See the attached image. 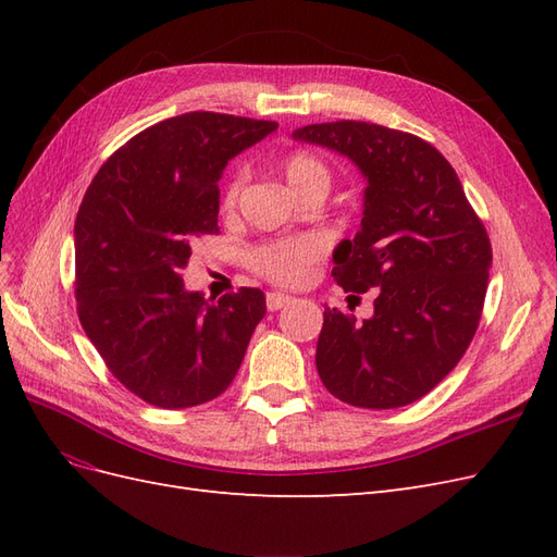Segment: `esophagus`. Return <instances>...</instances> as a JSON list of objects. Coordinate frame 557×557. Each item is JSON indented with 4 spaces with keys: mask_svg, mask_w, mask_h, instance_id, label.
I'll return each instance as SVG.
<instances>
[{
    "mask_svg": "<svg viewBox=\"0 0 557 557\" xmlns=\"http://www.w3.org/2000/svg\"><path fill=\"white\" fill-rule=\"evenodd\" d=\"M293 301L290 295H283V293H267V309L269 311H278L283 307H288Z\"/></svg>",
    "mask_w": 557,
    "mask_h": 557,
    "instance_id": "esophagus-1",
    "label": "esophagus"
}]
</instances>
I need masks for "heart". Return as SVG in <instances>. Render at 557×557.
<instances>
[{
    "label": "heart",
    "mask_w": 557,
    "mask_h": 557,
    "mask_svg": "<svg viewBox=\"0 0 557 557\" xmlns=\"http://www.w3.org/2000/svg\"><path fill=\"white\" fill-rule=\"evenodd\" d=\"M283 176L288 181L290 188L301 195L313 188H325L330 190L332 172L313 153H293L283 160L281 164ZM244 183V172H237L227 183V190L223 197V207L232 209L237 205V197ZM327 242L320 237V234H301V237L290 239H278L272 244H264L250 252V269L258 276L278 283V285H301L307 283L313 274L315 262L325 256Z\"/></svg>",
    "instance_id": "b5f03b06"
}]
</instances>
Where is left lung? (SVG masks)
I'll use <instances>...</instances> for the list:
<instances>
[{"mask_svg":"<svg viewBox=\"0 0 557 557\" xmlns=\"http://www.w3.org/2000/svg\"><path fill=\"white\" fill-rule=\"evenodd\" d=\"M293 137L346 156L367 178L360 232L334 248L332 276L346 293H372L374 315L358 323L325 309L318 376L352 407H407L474 339L491 239L450 162L420 137L360 121L307 125Z\"/></svg>","mask_w":557,"mask_h":557,"instance_id":"obj_1","label":"left lung"}]
</instances>
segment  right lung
<instances>
[{"label": "right lung", "mask_w": 557, "mask_h": 557, "mask_svg": "<svg viewBox=\"0 0 557 557\" xmlns=\"http://www.w3.org/2000/svg\"><path fill=\"white\" fill-rule=\"evenodd\" d=\"M272 121L193 111L139 132L102 164L74 225L76 301L88 339L129 393L188 409L227 391L264 293L185 290L193 246L218 234V181Z\"/></svg>", "instance_id": "add662e5"}]
</instances>
